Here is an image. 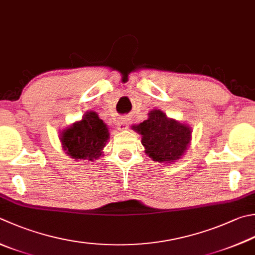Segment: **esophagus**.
Here are the masks:
<instances>
[{"label": "esophagus", "mask_w": 255, "mask_h": 255, "mask_svg": "<svg viewBox=\"0 0 255 255\" xmlns=\"http://www.w3.org/2000/svg\"><path fill=\"white\" fill-rule=\"evenodd\" d=\"M128 121L127 119H122L120 120V121L118 122V128L120 129V131H124V129H128Z\"/></svg>", "instance_id": "esophagus-1"}]
</instances>
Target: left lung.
I'll return each instance as SVG.
<instances>
[{"mask_svg": "<svg viewBox=\"0 0 255 255\" xmlns=\"http://www.w3.org/2000/svg\"><path fill=\"white\" fill-rule=\"evenodd\" d=\"M142 135L145 153L153 161L172 163L184 154L187 150L192 129L187 126L166 117L160 110H152L148 119L134 126Z\"/></svg>", "mask_w": 255, "mask_h": 255, "instance_id": "1", "label": "left lung"}]
</instances>
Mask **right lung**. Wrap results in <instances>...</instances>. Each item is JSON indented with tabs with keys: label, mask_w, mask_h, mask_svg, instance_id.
I'll return each mask as SVG.
<instances>
[{
	"label": "right lung",
	"mask_w": 255,
	"mask_h": 255,
	"mask_svg": "<svg viewBox=\"0 0 255 255\" xmlns=\"http://www.w3.org/2000/svg\"><path fill=\"white\" fill-rule=\"evenodd\" d=\"M110 137L107 124L93 112H86L81 121L62 131L60 140L65 153L74 160H97Z\"/></svg>",
	"instance_id": "add662e5"
}]
</instances>
